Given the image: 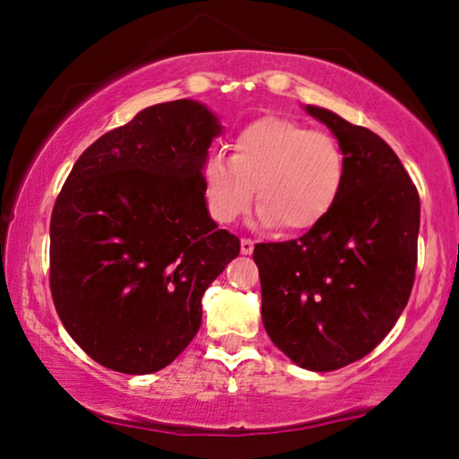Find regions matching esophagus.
<instances>
[{
  "instance_id": "1",
  "label": "esophagus",
  "mask_w": 459,
  "mask_h": 459,
  "mask_svg": "<svg viewBox=\"0 0 459 459\" xmlns=\"http://www.w3.org/2000/svg\"><path fill=\"white\" fill-rule=\"evenodd\" d=\"M255 250V242L250 238H242L240 240V253L242 255H250Z\"/></svg>"
}]
</instances>
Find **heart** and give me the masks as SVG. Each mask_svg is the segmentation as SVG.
Segmentation results:
<instances>
[{
  "mask_svg": "<svg viewBox=\"0 0 459 459\" xmlns=\"http://www.w3.org/2000/svg\"><path fill=\"white\" fill-rule=\"evenodd\" d=\"M200 178L206 209L217 223L242 217L256 192L263 225L303 234L336 206L347 160L330 134L292 118L265 117L236 135L231 156L211 154Z\"/></svg>",
  "mask_w": 459,
  "mask_h": 459,
  "instance_id": "1",
  "label": "heart"
}]
</instances>
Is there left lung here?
<instances>
[{"mask_svg":"<svg viewBox=\"0 0 459 459\" xmlns=\"http://www.w3.org/2000/svg\"><path fill=\"white\" fill-rule=\"evenodd\" d=\"M347 179L328 217L297 240L256 244L261 317L297 366L332 372L378 347L405 309L418 263L420 196L391 146L334 112Z\"/></svg>","mask_w":459,"mask_h":459,"instance_id":"obj_1","label":"left lung"}]
</instances>
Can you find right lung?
Segmentation results:
<instances>
[{
	"label": "right lung",
	"mask_w": 459,
	"mask_h": 459,
	"mask_svg": "<svg viewBox=\"0 0 459 459\" xmlns=\"http://www.w3.org/2000/svg\"><path fill=\"white\" fill-rule=\"evenodd\" d=\"M221 125L194 100L156 104L91 143L49 221V290L100 366L152 374L196 336L203 294L240 253L206 211L203 165Z\"/></svg>",
	"instance_id": "obj_1"
}]
</instances>
